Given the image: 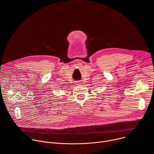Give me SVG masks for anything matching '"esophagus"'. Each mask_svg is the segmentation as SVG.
I'll list each match as a JSON object with an SVG mask.
<instances>
[{"instance_id":"1","label":"esophagus","mask_w":154,"mask_h":154,"mask_svg":"<svg viewBox=\"0 0 154 154\" xmlns=\"http://www.w3.org/2000/svg\"><path fill=\"white\" fill-rule=\"evenodd\" d=\"M80 83V82H77V83H76V85H78V84H79Z\"/></svg>"}]
</instances>
